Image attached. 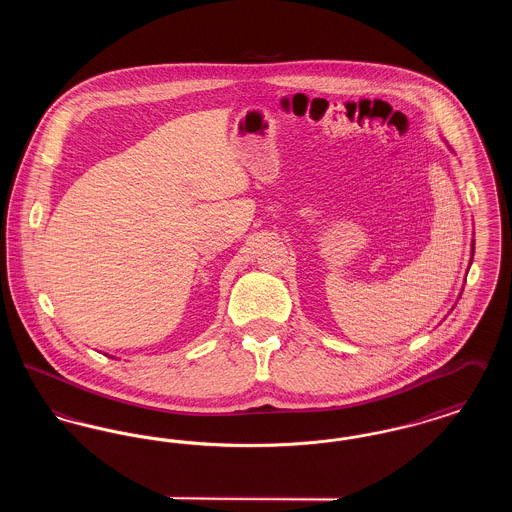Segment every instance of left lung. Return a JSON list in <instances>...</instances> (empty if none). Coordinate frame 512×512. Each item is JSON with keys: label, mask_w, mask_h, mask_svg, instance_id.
Returning <instances> with one entry per match:
<instances>
[{"label": "left lung", "mask_w": 512, "mask_h": 512, "mask_svg": "<svg viewBox=\"0 0 512 512\" xmlns=\"http://www.w3.org/2000/svg\"><path fill=\"white\" fill-rule=\"evenodd\" d=\"M472 253H474V244H472ZM470 263H472V259H470Z\"/></svg>", "instance_id": "left-lung-1"}]
</instances>
